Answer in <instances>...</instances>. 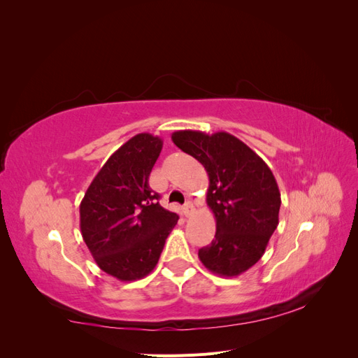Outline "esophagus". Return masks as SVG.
<instances>
[{
  "label": "esophagus",
  "instance_id": "esophagus-1",
  "mask_svg": "<svg viewBox=\"0 0 358 358\" xmlns=\"http://www.w3.org/2000/svg\"><path fill=\"white\" fill-rule=\"evenodd\" d=\"M182 210H183V215L187 216V218H189V216L194 213V204L191 203V201H188V203H185L183 204V208H182Z\"/></svg>",
  "mask_w": 358,
  "mask_h": 358
}]
</instances>
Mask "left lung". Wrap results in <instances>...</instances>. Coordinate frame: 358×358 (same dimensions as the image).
<instances>
[{"mask_svg": "<svg viewBox=\"0 0 358 358\" xmlns=\"http://www.w3.org/2000/svg\"><path fill=\"white\" fill-rule=\"evenodd\" d=\"M171 140L200 161L209 176L206 200L216 233L199 251L200 262L215 275L239 276L263 257L279 224L280 192L273 173L251 148L225 131L183 129Z\"/></svg>", "mask_w": 358, "mask_h": 358, "instance_id": "8db88e82", "label": "left lung"}]
</instances>
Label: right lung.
I'll list each match as a JSON object with an SVG mask.
<instances>
[{
    "mask_svg": "<svg viewBox=\"0 0 358 358\" xmlns=\"http://www.w3.org/2000/svg\"><path fill=\"white\" fill-rule=\"evenodd\" d=\"M162 140L136 134L106 161L80 203V231L99 267L122 282L155 268L179 216L158 203L149 175Z\"/></svg>",
    "mask_w": 358,
    "mask_h": 358,
    "instance_id": "1",
    "label": "right lung"
}]
</instances>
